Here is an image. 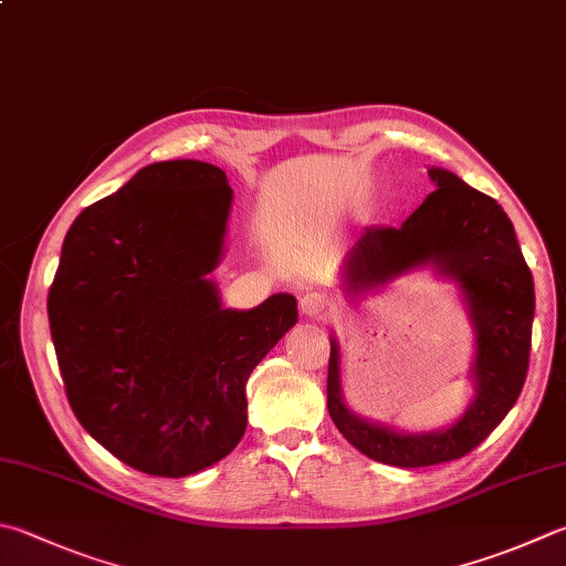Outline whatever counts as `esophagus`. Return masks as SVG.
<instances>
[{
    "label": "esophagus",
    "instance_id": "obj_1",
    "mask_svg": "<svg viewBox=\"0 0 566 566\" xmlns=\"http://www.w3.org/2000/svg\"><path fill=\"white\" fill-rule=\"evenodd\" d=\"M301 311L307 317H315V319H325L333 315V303H329V297L323 293H305L301 297Z\"/></svg>",
    "mask_w": 566,
    "mask_h": 566
}]
</instances>
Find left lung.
<instances>
[{"label":"left lung","mask_w":566,"mask_h":566,"mask_svg":"<svg viewBox=\"0 0 566 566\" xmlns=\"http://www.w3.org/2000/svg\"><path fill=\"white\" fill-rule=\"evenodd\" d=\"M436 191L401 223L369 227L345 259V291L359 295L423 265L458 283L475 333V397L449 429L401 433L349 411L339 379V345L329 337L327 411L339 433L371 461L423 468L455 461L485 441L517 401L527 377L535 283L513 221L483 191L431 167Z\"/></svg>","instance_id":"left-lung-1"}]
</instances>
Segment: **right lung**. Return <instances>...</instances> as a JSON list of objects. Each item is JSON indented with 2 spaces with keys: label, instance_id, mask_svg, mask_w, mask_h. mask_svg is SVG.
<instances>
[{
  "label": "right lung",
  "instance_id": "obj_1",
  "mask_svg": "<svg viewBox=\"0 0 566 566\" xmlns=\"http://www.w3.org/2000/svg\"><path fill=\"white\" fill-rule=\"evenodd\" d=\"M233 191L199 159L143 167L83 209L49 287V325L81 426L135 471L185 478L247 431V381L295 325L293 295L221 305Z\"/></svg>",
  "mask_w": 566,
  "mask_h": 566
}]
</instances>
